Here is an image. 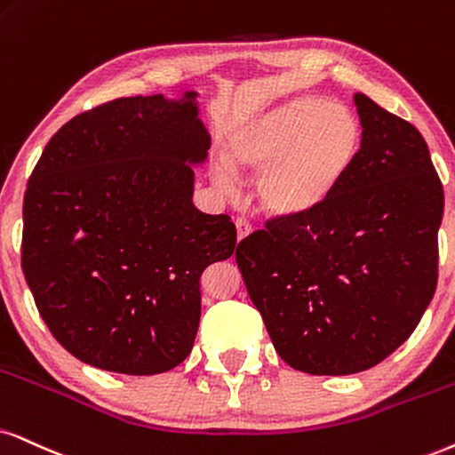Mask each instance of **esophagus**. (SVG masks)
I'll use <instances>...</instances> for the list:
<instances>
[{
	"mask_svg": "<svg viewBox=\"0 0 455 455\" xmlns=\"http://www.w3.org/2000/svg\"><path fill=\"white\" fill-rule=\"evenodd\" d=\"M235 227H237V241L247 239L251 235V231H254V228H251V224L247 220H237L235 222Z\"/></svg>",
	"mask_w": 455,
	"mask_h": 455,
	"instance_id": "34e87169",
	"label": "esophagus"
}]
</instances>
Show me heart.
Here are the masks:
<instances>
[{"label":"heart","mask_w":455,"mask_h":455,"mask_svg":"<svg viewBox=\"0 0 455 455\" xmlns=\"http://www.w3.org/2000/svg\"><path fill=\"white\" fill-rule=\"evenodd\" d=\"M363 147V130L350 108L317 96H296L245 115L228 130L227 164L212 165L224 193L235 174L260 176L258 208L273 220L317 216L340 193Z\"/></svg>","instance_id":"b5f03b06"}]
</instances>
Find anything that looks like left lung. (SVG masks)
Wrapping results in <instances>:
<instances>
[{
  "instance_id": "8db88e82",
  "label": "left lung",
  "mask_w": 455,
  "mask_h": 455,
  "mask_svg": "<svg viewBox=\"0 0 455 455\" xmlns=\"http://www.w3.org/2000/svg\"><path fill=\"white\" fill-rule=\"evenodd\" d=\"M363 147L317 216L268 224L235 251L247 294L287 365L348 376L378 365L436 287L443 185L410 122L355 94Z\"/></svg>"
}]
</instances>
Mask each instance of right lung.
<instances>
[{"label":"right lung","mask_w":455,"mask_h":455,"mask_svg":"<svg viewBox=\"0 0 455 455\" xmlns=\"http://www.w3.org/2000/svg\"><path fill=\"white\" fill-rule=\"evenodd\" d=\"M199 92L130 96L50 138L22 204V273L52 336L99 370L153 376L191 355L201 275L235 254L228 216L195 208L210 132Z\"/></svg>","instance_id":"right-lung-1"}]
</instances>
